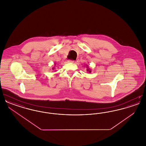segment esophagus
I'll return each instance as SVG.
<instances>
[{"instance_id":"obj_1","label":"esophagus","mask_w":146,"mask_h":146,"mask_svg":"<svg viewBox=\"0 0 146 146\" xmlns=\"http://www.w3.org/2000/svg\"><path fill=\"white\" fill-rule=\"evenodd\" d=\"M68 62L74 63L75 62V61H73V60H68Z\"/></svg>"}]
</instances>
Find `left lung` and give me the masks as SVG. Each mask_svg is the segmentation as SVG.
<instances>
[{"instance_id":"8db88e82","label":"left lung","mask_w":146,"mask_h":146,"mask_svg":"<svg viewBox=\"0 0 146 146\" xmlns=\"http://www.w3.org/2000/svg\"><path fill=\"white\" fill-rule=\"evenodd\" d=\"M86 70L88 71V73H90L91 72V70H90L89 68V67H88V66L87 65V66H86Z\"/></svg>"}]
</instances>
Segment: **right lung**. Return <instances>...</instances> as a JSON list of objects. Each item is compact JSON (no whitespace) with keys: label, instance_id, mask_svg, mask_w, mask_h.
<instances>
[{"label":"right lung","instance_id":"right-lung-1","mask_svg":"<svg viewBox=\"0 0 146 146\" xmlns=\"http://www.w3.org/2000/svg\"><path fill=\"white\" fill-rule=\"evenodd\" d=\"M55 64H55V66H56ZM55 68V67H53V68H52V70H54Z\"/></svg>","mask_w":146,"mask_h":146}]
</instances>
